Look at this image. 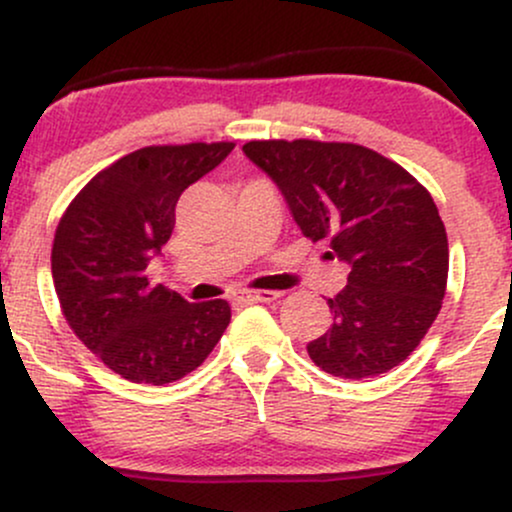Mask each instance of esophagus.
<instances>
[{
  "mask_svg": "<svg viewBox=\"0 0 512 512\" xmlns=\"http://www.w3.org/2000/svg\"><path fill=\"white\" fill-rule=\"evenodd\" d=\"M281 293L279 291H243L238 293L236 301L240 303H272L279 301Z\"/></svg>",
  "mask_w": 512,
  "mask_h": 512,
  "instance_id": "34e87169",
  "label": "esophagus"
}]
</instances>
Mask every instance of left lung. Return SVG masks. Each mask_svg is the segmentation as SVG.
<instances>
[{
    "label": "left lung",
    "mask_w": 512,
    "mask_h": 512,
    "mask_svg": "<svg viewBox=\"0 0 512 512\" xmlns=\"http://www.w3.org/2000/svg\"><path fill=\"white\" fill-rule=\"evenodd\" d=\"M245 156L276 182L293 221L351 267L332 327L308 344L317 368L363 380L407 358L438 317L448 233L431 192L399 163L346 142L267 139Z\"/></svg>",
    "instance_id": "1"
}]
</instances>
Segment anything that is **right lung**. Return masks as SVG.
I'll return each instance as SVG.
<instances>
[{"instance_id":"obj_1","label":"right lung","mask_w":512,"mask_h":512,"mask_svg":"<svg viewBox=\"0 0 512 512\" xmlns=\"http://www.w3.org/2000/svg\"><path fill=\"white\" fill-rule=\"evenodd\" d=\"M233 142L144 146L108 166L72 199L52 243L64 320L110 370L132 383L185 378L231 322L221 298L187 303L149 286L146 267L175 226L182 192L233 151Z\"/></svg>"}]
</instances>
